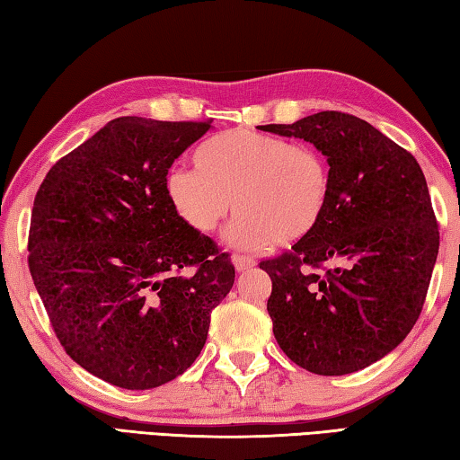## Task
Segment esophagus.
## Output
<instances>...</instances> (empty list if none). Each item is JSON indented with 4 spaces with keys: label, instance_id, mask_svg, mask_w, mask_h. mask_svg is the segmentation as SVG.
I'll list each match as a JSON object with an SVG mask.
<instances>
[{
    "label": "esophagus",
    "instance_id": "esophagus-1",
    "mask_svg": "<svg viewBox=\"0 0 460 460\" xmlns=\"http://www.w3.org/2000/svg\"><path fill=\"white\" fill-rule=\"evenodd\" d=\"M233 263H235L237 271H243V270L253 268L255 260L249 258V255H243V253H235V255H233Z\"/></svg>",
    "mask_w": 460,
    "mask_h": 460
}]
</instances>
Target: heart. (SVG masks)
Wrapping results in <instances>:
<instances>
[{"label": "heart", "mask_w": 460, "mask_h": 460, "mask_svg": "<svg viewBox=\"0 0 460 460\" xmlns=\"http://www.w3.org/2000/svg\"><path fill=\"white\" fill-rule=\"evenodd\" d=\"M197 168H172L164 190L174 213L199 233L213 231L235 207L227 239L243 249L294 241L313 231L331 199V170L321 152L292 139L229 129L202 144Z\"/></svg>", "instance_id": "heart-1"}]
</instances>
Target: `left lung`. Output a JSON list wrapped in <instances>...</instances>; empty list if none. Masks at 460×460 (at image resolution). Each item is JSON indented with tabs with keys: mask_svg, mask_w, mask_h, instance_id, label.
<instances>
[{
	"mask_svg": "<svg viewBox=\"0 0 460 460\" xmlns=\"http://www.w3.org/2000/svg\"><path fill=\"white\" fill-rule=\"evenodd\" d=\"M261 131L300 137L331 166L329 208L292 249L260 261L282 351L318 376H345L394 351L422 313L440 233L414 155L371 123L321 111ZM337 261V269L326 262Z\"/></svg>",
	"mask_w": 460,
	"mask_h": 460,
	"instance_id": "obj_1",
	"label": "left lung"
}]
</instances>
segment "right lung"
Segmentation results:
<instances>
[{"label": "right lung", "instance_id": "add662e5", "mask_svg": "<svg viewBox=\"0 0 460 460\" xmlns=\"http://www.w3.org/2000/svg\"><path fill=\"white\" fill-rule=\"evenodd\" d=\"M211 121L118 118L36 192L28 266L54 334L107 384L152 389L190 367L235 282L229 253L166 197L168 168Z\"/></svg>", "mask_w": 460, "mask_h": 460}]
</instances>
